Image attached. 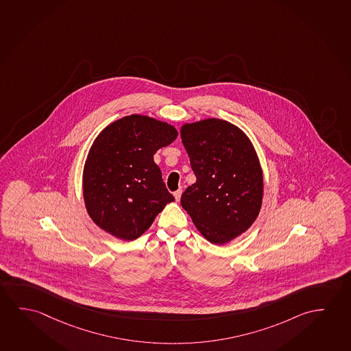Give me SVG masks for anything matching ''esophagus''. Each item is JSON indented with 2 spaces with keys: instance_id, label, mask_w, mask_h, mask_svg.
Segmentation results:
<instances>
[{
  "instance_id": "34e87169",
  "label": "esophagus",
  "mask_w": 351,
  "mask_h": 351,
  "mask_svg": "<svg viewBox=\"0 0 351 351\" xmlns=\"http://www.w3.org/2000/svg\"><path fill=\"white\" fill-rule=\"evenodd\" d=\"M174 197H176V200H180V196H182V190L179 189L177 191H174Z\"/></svg>"
}]
</instances>
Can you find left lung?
Instances as JSON below:
<instances>
[{
  "label": "left lung",
  "mask_w": 351,
  "mask_h": 351,
  "mask_svg": "<svg viewBox=\"0 0 351 351\" xmlns=\"http://www.w3.org/2000/svg\"><path fill=\"white\" fill-rule=\"evenodd\" d=\"M180 138L196 176L180 204L212 244L250 228L261 211L263 173L249 136L219 118L184 123Z\"/></svg>",
  "instance_id": "1"
}]
</instances>
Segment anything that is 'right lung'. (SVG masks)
<instances>
[{
	"instance_id": "1",
	"label": "right lung",
	"mask_w": 351,
	"mask_h": 351,
	"mask_svg": "<svg viewBox=\"0 0 351 351\" xmlns=\"http://www.w3.org/2000/svg\"><path fill=\"white\" fill-rule=\"evenodd\" d=\"M178 136L172 124L130 114L108 124L90 147L83 197L93 222L117 239H138L174 201L154 161Z\"/></svg>"
}]
</instances>
